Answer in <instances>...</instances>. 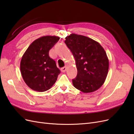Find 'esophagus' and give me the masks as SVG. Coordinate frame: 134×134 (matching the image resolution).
<instances>
[{
	"label": "esophagus",
	"mask_w": 134,
	"mask_h": 134,
	"mask_svg": "<svg viewBox=\"0 0 134 134\" xmlns=\"http://www.w3.org/2000/svg\"><path fill=\"white\" fill-rule=\"evenodd\" d=\"M66 69H67V66H65L61 69V71H62V72H64L66 71Z\"/></svg>",
	"instance_id": "1"
}]
</instances>
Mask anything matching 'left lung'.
Here are the masks:
<instances>
[{
	"instance_id": "obj_1",
	"label": "left lung",
	"mask_w": 134,
	"mask_h": 134,
	"mask_svg": "<svg viewBox=\"0 0 134 134\" xmlns=\"http://www.w3.org/2000/svg\"><path fill=\"white\" fill-rule=\"evenodd\" d=\"M65 43L75 60L77 76L72 79L74 87L82 92L91 93L102 86L106 79L109 61L106 51L94 40L72 34Z\"/></svg>"
}]
</instances>
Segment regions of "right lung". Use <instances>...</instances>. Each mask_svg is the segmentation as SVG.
I'll list each match as a JSON object with an SVG mask.
<instances>
[{"instance_id":"obj_1","label":"right lung","mask_w":134,"mask_h":134,"mask_svg":"<svg viewBox=\"0 0 134 134\" xmlns=\"http://www.w3.org/2000/svg\"><path fill=\"white\" fill-rule=\"evenodd\" d=\"M59 39L55 36H42L35 40L22 56L20 64L21 74L32 90L46 91L57 80L60 70L48 52Z\"/></svg>"}]
</instances>
